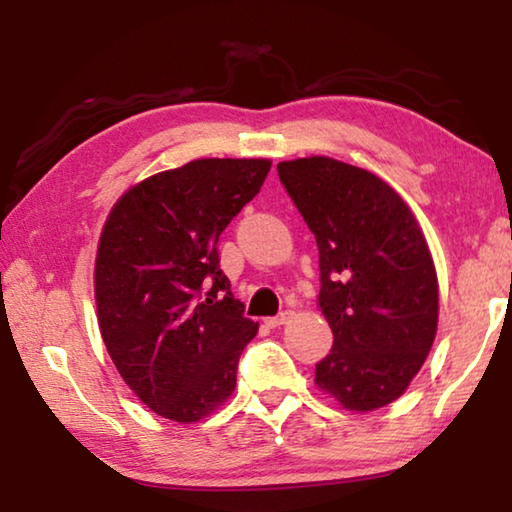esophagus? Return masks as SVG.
Instances as JSON below:
<instances>
[{"label": "esophagus", "instance_id": "esophagus-1", "mask_svg": "<svg viewBox=\"0 0 512 512\" xmlns=\"http://www.w3.org/2000/svg\"><path fill=\"white\" fill-rule=\"evenodd\" d=\"M289 318H291V311H282V314H277L273 318H266V325L268 327H280V325L287 323Z\"/></svg>", "mask_w": 512, "mask_h": 512}]
</instances>
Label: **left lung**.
<instances>
[{
    "instance_id": "1",
    "label": "left lung",
    "mask_w": 512,
    "mask_h": 512,
    "mask_svg": "<svg viewBox=\"0 0 512 512\" xmlns=\"http://www.w3.org/2000/svg\"><path fill=\"white\" fill-rule=\"evenodd\" d=\"M318 244V302L334 345L316 384L345 409L397 400L438 327V277L409 207L384 180L332 158L277 164Z\"/></svg>"
}]
</instances>
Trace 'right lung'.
<instances>
[{
	"label": "right lung",
	"instance_id": "1",
	"mask_svg": "<svg viewBox=\"0 0 512 512\" xmlns=\"http://www.w3.org/2000/svg\"><path fill=\"white\" fill-rule=\"evenodd\" d=\"M268 160L207 158L119 198L101 232L94 296L112 363L162 418L196 422L235 391L257 323L221 271L219 237L253 201Z\"/></svg>",
	"mask_w": 512,
	"mask_h": 512
}]
</instances>
